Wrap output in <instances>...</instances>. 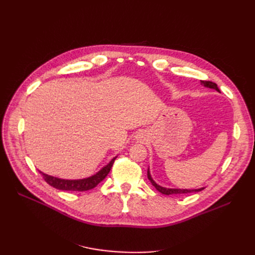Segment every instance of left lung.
Segmentation results:
<instances>
[{
    "mask_svg": "<svg viewBox=\"0 0 255 255\" xmlns=\"http://www.w3.org/2000/svg\"><path fill=\"white\" fill-rule=\"evenodd\" d=\"M201 85H203L204 87H206V88H211V89H215V90H217L218 92H220V90H219V88H218V86L217 85H216L215 83H213V82H208V81H201ZM148 179L150 180V182H151V184L153 185L154 187H155L159 192H161V194H164V195H167V196H169V195H181V194H190V192H198V191H201V190H203L205 187H201V188H197V189H184V188H167V187H164V186H160V185H158L155 181H154L153 179H152V176H151V173H150V169L148 168Z\"/></svg>",
    "mask_w": 255,
    "mask_h": 255,
    "instance_id": "obj_1",
    "label": "left lung"
}]
</instances>
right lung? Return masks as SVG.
<instances>
[{
	"label": "right lung",
	"mask_w": 255,
	"mask_h": 255,
	"mask_svg": "<svg viewBox=\"0 0 255 255\" xmlns=\"http://www.w3.org/2000/svg\"><path fill=\"white\" fill-rule=\"evenodd\" d=\"M117 156L113 157L110 160V163L100 169L97 173L92 174L88 177H84V179H78V180L60 179V177L49 175L41 171L39 172L43 175V179L45 180V182H47L49 185H51V186H53L54 188L59 189V190H66V191H86V190L95 188L100 182L105 179V176L111 171L114 161L116 158H117Z\"/></svg>",
	"instance_id": "obj_1"
}]
</instances>
